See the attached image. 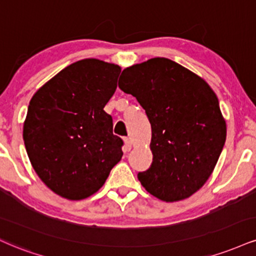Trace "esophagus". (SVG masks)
Wrapping results in <instances>:
<instances>
[{
	"label": "esophagus",
	"instance_id": "1",
	"mask_svg": "<svg viewBox=\"0 0 256 256\" xmlns=\"http://www.w3.org/2000/svg\"><path fill=\"white\" fill-rule=\"evenodd\" d=\"M124 142H125V146H126V149L130 150L131 146H132V142H131V138L128 137H125L124 138Z\"/></svg>",
	"mask_w": 256,
	"mask_h": 256
}]
</instances>
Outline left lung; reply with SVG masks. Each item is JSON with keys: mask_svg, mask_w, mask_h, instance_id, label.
Segmentation results:
<instances>
[{"mask_svg": "<svg viewBox=\"0 0 256 256\" xmlns=\"http://www.w3.org/2000/svg\"><path fill=\"white\" fill-rule=\"evenodd\" d=\"M119 88L137 98L152 124V163L138 180L163 202L196 193L210 178L226 138L218 98L202 78L168 58L122 70Z\"/></svg>", "mask_w": 256, "mask_h": 256, "instance_id": "obj_1", "label": "left lung"}]
</instances>
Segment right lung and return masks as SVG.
I'll return each instance as SVG.
<instances>
[{"mask_svg":"<svg viewBox=\"0 0 256 256\" xmlns=\"http://www.w3.org/2000/svg\"><path fill=\"white\" fill-rule=\"evenodd\" d=\"M120 66L88 58L70 64L30 98L24 142L40 180L58 196L81 200L102 187L122 160L104 107L116 89Z\"/></svg>","mask_w":256,"mask_h":256,"instance_id":"add662e5","label":"right lung"}]
</instances>
